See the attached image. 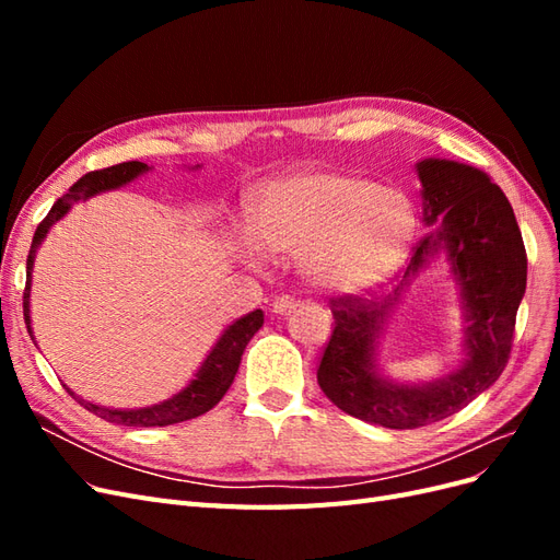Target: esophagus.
Here are the masks:
<instances>
[{
  "label": "esophagus",
  "instance_id": "1",
  "mask_svg": "<svg viewBox=\"0 0 560 560\" xmlns=\"http://www.w3.org/2000/svg\"><path fill=\"white\" fill-rule=\"evenodd\" d=\"M296 308V301L292 296H278L273 301V313L276 315H290Z\"/></svg>",
  "mask_w": 560,
  "mask_h": 560
}]
</instances>
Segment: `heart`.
Instances as JSON below:
<instances>
[{
    "mask_svg": "<svg viewBox=\"0 0 560 560\" xmlns=\"http://www.w3.org/2000/svg\"><path fill=\"white\" fill-rule=\"evenodd\" d=\"M418 214L399 189L308 167L266 182L235 231L238 259L259 270L264 253L296 259L313 292L360 296L393 280L416 241Z\"/></svg>",
    "mask_w": 560,
    "mask_h": 560,
    "instance_id": "heart-1",
    "label": "heart"
}]
</instances>
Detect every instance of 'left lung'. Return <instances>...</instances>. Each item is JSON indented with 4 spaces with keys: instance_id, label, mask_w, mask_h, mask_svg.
Segmentation results:
<instances>
[{
    "instance_id": "left-lung-1",
    "label": "left lung",
    "mask_w": 560,
    "mask_h": 560,
    "mask_svg": "<svg viewBox=\"0 0 560 560\" xmlns=\"http://www.w3.org/2000/svg\"><path fill=\"white\" fill-rule=\"evenodd\" d=\"M428 233L397 290L383 301H331L336 327L317 369L338 409L387 430H416L457 413L493 385L512 350L528 259L510 200L483 171L460 161L416 163ZM432 262H444L464 311V358L451 375L409 384L377 364L388 315Z\"/></svg>"
}]
</instances>
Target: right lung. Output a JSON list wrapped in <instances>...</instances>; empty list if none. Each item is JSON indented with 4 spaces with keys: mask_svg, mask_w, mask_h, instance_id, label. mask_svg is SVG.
I'll list each match as a JSON object with an SVG mask.
<instances>
[{
    "mask_svg": "<svg viewBox=\"0 0 560 560\" xmlns=\"http://www.w3.org/2000/svg\"><path fill=\"white\" fill-rule=\"evenodd\" d=\"M200 165H191L189 171H198ZM151 167L140 161H128V163H118L112 167H105V171H95L89 173L86 177H81L70 191H67L50 212L46 214L44 222L37 226L35 238H32V247L27 254V282H25V296H23V313H25V325L27 331L35 341V331H32V317H30V292H32V268H35L37 259V249L46 241L48 231L54 229L56 222L65 214H70L74 208V202L79 200H91L105 191L121 189V186L132 184L135 179H140L147 175ZM264 325V313L261 311H252L238 319H233L231 325L219 334L214 346L206 354V360L200 362L196 369L194 378L186 383L179 393L173 397H167L163 401L140 406V409H112V406L103 404H93L89 399L79 397L74 389L65 385L67 393H70L83 409H89L97 418H103L107 422H114V425H128V428H165V425H175V422L191 420L196 416H202L210 411L212 406L226 395V389L231 387L235 374H238L241 358L252 341V336L257 334ZM37 343V341H35Z\"/></svg>",
    "mask_w": 560,
    "mask_h": 560,
    "instance_id": "obj_1",
    "label": "right lung"
}]
</instances>
